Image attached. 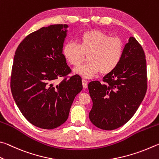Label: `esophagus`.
I'll return each instance as SVG.
<instances>
[{
  "mask_svg": "<svg viewBox=\"0 0 159 159\" xmlns=\"http://www.w3.org/2000/svg\"><path fill=\"white\" fill-rule=\"evenodd\" d=\"M82 86H83V88H84V89H87L88 87L87 82L85 80H82Z\"/></svg>",
  "mask_w": 159,
  "mask_h": 159,
  "instance_id": "obj_1",
  "label": "esophagus"
}]
</instances>
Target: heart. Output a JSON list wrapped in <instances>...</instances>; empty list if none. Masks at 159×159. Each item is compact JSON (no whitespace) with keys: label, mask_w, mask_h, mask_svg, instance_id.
Instances as JSON below:
<instances>
[{"label":"heart","mask_w":159,"mask_h":159,"mask_svg":"<svg viewBox=\"0 0 159 159\" xmlns=\"http://www.w3.org/2000/svg\"><path fill=\"white\" fill-rule=\"evenodd\" d=\"M124 43L120 38L109 37L106 33L93 30L82 33L80 44L73 42L66 43L63 54L71 65L79 66L88 55L89 62L75 68L74 72L90 79L101 71L108 74L115 70L122 59Z\"/></svg>","instance_id":"1"}]
</instances>
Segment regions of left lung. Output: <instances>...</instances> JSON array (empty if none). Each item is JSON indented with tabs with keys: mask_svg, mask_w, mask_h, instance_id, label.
I'll return each instance as SVG.
<instances>
[{
	"mask_svg": "<svg viewBox=\"0 0 159 159\" xmlns=\"http://www.w3.org/2000/svg\"><path fill=\"white\" fill-rule=\"evenodd\" d=\"M103 82L93 81L88 85L93 102L89 119L99 129L111 130L131 119L146 94L145 54L135 38H129L120 63L103 77Z\"/></svg>",
	"mask_w": 159,
	"mask_h": 159,
	"instance_id": "obj_1",
	"label": "left lung"
}]
</instances>
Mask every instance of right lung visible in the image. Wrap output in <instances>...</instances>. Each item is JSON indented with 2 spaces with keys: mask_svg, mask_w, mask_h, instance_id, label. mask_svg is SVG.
<instances>
[{
  "mask_svg": "<svg viewBox=\"0 0 159 159\" xmlns=\"http://www.w3.org/2000/svg\"><path fill=\"white\" fill-rule=\"evenodd\" d=\"M68 27L41 28L27 35L15 52L10 82L13 98L24 117L40 129L65 123L75 96L82 90L78 75L54 84L71 72L63 54Z\"/></svg>",
  "mask_w": 159,
  "mask_h": 159,
  "instance_id": "right-lung-1",
  "label": "right lung"
}]
</instances>
